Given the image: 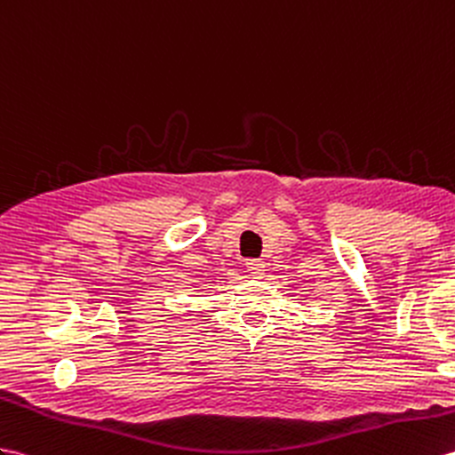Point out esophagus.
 <instances>
[{
	"label": "esophagus",
	"mask_w": 455,
	"mask_h": 455,
	"mask_svg": "<svg viewBox=\"0 0 455 455\" xmlns=\"http://www.w3.org/2000/svg\"><path fill=\"white\" fill-rule=\"evenodd\" d=\"M246 269L253 278H261V275L265 273V263L261 259H248Z\"/></svg>",
	"instance_id": "obj_1"
}]
</instances>
